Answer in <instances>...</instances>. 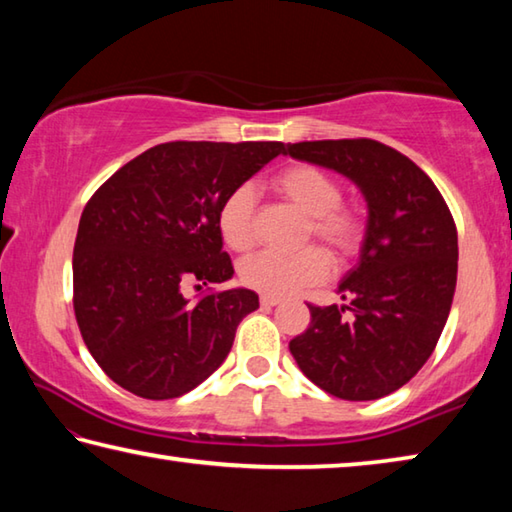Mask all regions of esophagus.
<instances>
[{
    "label": "esophagus",
    "instance_id": "34e87169",
    "mask_svg": "<svg viewBox=\"0 0 512 512\" xmlns=\"http://www.w3.org/2000/svg\"><path fill=\"white\" fill-rule=\"evenodd\" d=\"M279 303H281V297H272V294H263L261 297L263 308H274V306H279Z\"/></svg>",
    "mask_w": 512,
    "mask_h": 512
}]
</instances>
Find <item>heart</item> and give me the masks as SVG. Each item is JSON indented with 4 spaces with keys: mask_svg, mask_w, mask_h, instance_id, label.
I'll list each match as a JSON object with an SVG mask.
<instances>
[{
    "mask_svg": "<svg viewBox=\"0 0 512 512\" xmlns=\"http://www.w3.org/2000/svg\"><path fill=\"white\" fill-rule=\"evenodd\" d=\"M272 191L306 215L301 240H319L337 263L357 254L364 240V213L357 204L342 200V182L315 164L285 166L272 177ZM218 231L224 245L247 251L256 240V197L251 186L240 184L222 197ZM330 272L328 256L319 247H303L294 254L256 251L242 258L240 281L247 288L283 297L306 285L324 281Z\"/></svg>",
    "mask_w": 512,
    "mask_h": 512,
    "instance_id": "heart-1",
    "label": "heart"
}]
</instances>
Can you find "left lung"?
<instances>
[{
    "mask_svg": "<svg viewBox=\"0 0 512 512\" xmlns=\"http://www.w3.org/2000/svg\"><path fill=\"white\" fill-rule=\"evenodd\" d=\"M283 152L353 179L369 204L360 263L339 283L348 303L308 306L310 326L290 353L330 396H389L423 369L450 315L459 270L452 213L425 170L380 141H301Z\"/></svg>",
    "mask_w": 512,
    "mask_h": 512,
    "instance_id": "left-lung-1",
    "label": "left lung"
}]
</instances>
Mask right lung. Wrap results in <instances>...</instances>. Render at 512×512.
<instances>
[{"label":"right lung","instance_id":"right-lung-1","mask_svg":"<svg viewBox=\"0 0 512 512\" xmlns=\"http://www.w3.org/2000/svg\"><path fill=\"white\" fill-rule=\"evenodd\" d=\"M283 150L281 141L159 143L89 197L74 245V312L119 387L179 398L229 355L258 294L209 288L233 276L218 206ZM193 282L207 288L195 304L183 297Z\"/></svg>","mask_w":512,"mask_h":512}]
</instances>
